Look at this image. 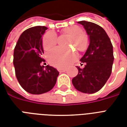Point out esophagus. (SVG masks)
<instances>
[{
  "instance_id": "esophagus-1",
  "label": "esophagus",
  "mask_w": 127,
  "mask_h": 127,
  "mask_svg": "<svg viewBox=\"0 0 127 127\" xmlns=\"http://www.w3.org/2000/svg\"><path fill=\"white\" fill-rule=\"evenodd\" d=\"M58 70L60 72H63L66 71V68H58Z\"/></svg>"
}]
</instances>
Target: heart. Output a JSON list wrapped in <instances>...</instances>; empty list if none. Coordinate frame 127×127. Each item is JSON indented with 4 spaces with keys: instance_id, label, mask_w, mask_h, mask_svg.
<instances>
[{
    "instance_id": "heart-1",
    "label": "heart",
    "mask_w": 127,
    "mask_h": 127,
    "mask_svg": "<svg viewBox=\"0 0 127 127\" xmlns=\"http://www.w3.org/2000/svg\"><path fill=\"white\" fill-rule=\"evenodd\" d=\"M63 33L71 38L68 41V45L77 43L78 46L82 49L85 48L87 45L86 37L81 33V29L78 26H70L63 30ZM58 42V37L55 33L49 32L44 35L43 37V47L45 51H49L56 46ZM48 61L53 66L61 67L68 63L75 61V54L71 51H68L61 49H55L49 52L47 55Z\"/></svg>"
}]
</instances>
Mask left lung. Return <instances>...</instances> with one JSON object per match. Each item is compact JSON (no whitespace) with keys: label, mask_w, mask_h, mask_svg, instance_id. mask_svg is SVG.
Returning a JSON list of instances; mask_svg holds the SVG:
<instances>
[{"label":"left lung","mask_w":127,"mask_h":127,"mask_svg":"<svg viewBox=\"0 0 127 127\" xmlns=\"http://www.w3.org/2000/svg\"><path fill=\"white\" fill-rule=\"evenodd\" d=\"M78 23L84 26L90 42L80 59L85 64L84 68L77 66L78 74L72 82L77 90L94 94L102 88L111 74L114 60L113 45L105 31L99 25L86 21Z\"/></svg>","instance_id":"left-lung-1"}]
</instances>
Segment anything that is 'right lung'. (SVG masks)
I'll list each match as a JSON object with an SVG mask.
<instances>
[{
  "mask_svg": "<svg viewBox=\"0 0 127 127\" xmlns=\"http://www.w3.org/2000/svg\"><path fill=\"white\" fill-rule=\"evenodd\" d=\"M47 28L35 26L25 30L14 48L13 63L17 80L27 92L41 94L56 84L59 72L51 66H41L43 61L41 36Z\"/></svg>",
  "mask_w": 127,
  "mask_h": 127,
  "instance_id": "right-lung-1",
  "label": "right lung"
}]
</instances>
